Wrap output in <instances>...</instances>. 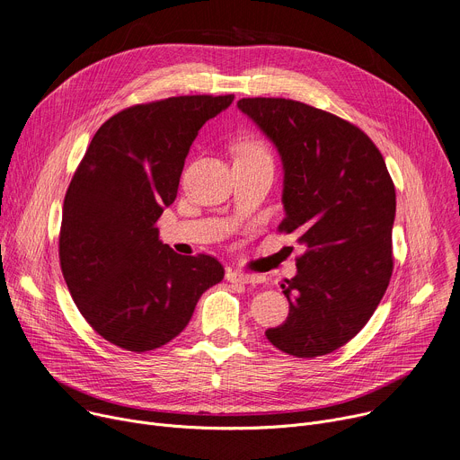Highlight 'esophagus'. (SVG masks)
Segmentation results:
<instances>
[{"label":"esophagus","instance_id":"obj_1","mask_svg":"<svg viewBox=\"0 0 460 460\" xmlns=\"http://www.w3.org/2000/svg\"><path fill=\"white\" fill-rule=\"evenodd\" d=\"M226 278L229 283H243V285H259L262 281L261 275H253V273H243L238 270H227Z\"/></svg>","mask_w":460,"mask_h":460}]
</instances>
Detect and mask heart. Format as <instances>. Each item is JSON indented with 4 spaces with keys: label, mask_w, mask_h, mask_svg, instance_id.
<instances>
[{
    "label": "heart",
    "mask_w": 460,
    "mask_h": 460,
    "mask_svg": "<svg viewBox=\"0 0 460 460\" xmlns=\"http://www.w3.org/2000/svg\"><path fill=\"white\" fill-rule=\"evenodd\" d=\"M238 157H268L266 149L259 142H246L240 147Z\"/></svg>",
    "instance_id": "obj_1"
}]
</instances>
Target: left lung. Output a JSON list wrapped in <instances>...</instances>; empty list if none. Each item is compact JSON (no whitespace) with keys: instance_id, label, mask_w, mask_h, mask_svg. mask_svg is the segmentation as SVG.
<instances>
[{"instance_id":"1","label":"left lung","mask_w":460,"mask_h":460,"mask_svg":"<svg viewBox=\"0 0 460 460\" xmlns=\"http://www.w3.org/2000/svg\"><path fill=\"white\" fill-rule=\"evenodd\" d=\"M236 105L279 153V231L297 233L305 248L281 285L288 318L266 336L294 357L327 355L366 325L388 287L394 182L376 144L339 116L283 98Z\"/></svg>"}]
</instances>
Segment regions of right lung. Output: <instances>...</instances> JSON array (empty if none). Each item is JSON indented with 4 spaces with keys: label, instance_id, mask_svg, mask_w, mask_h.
Wrapping results in <instances>:
<instances>
[{
    "label": "right lung",
    "instance_id": "add662e5",
    "mask_svg": "<svg viewBox=\"0 0 460 460\" xmlns=\"http://www.w3.org/2000/svg\"><path fill=\"white\" fill-rule=\"evenodd\" d=\"M234 96H179L109 118L70 182L58 257L83 318L111 344L157 349L187 327L201 294L224 279L208 255L182 257L157 220L177 196L205 121Z\"/></svg>",
    "mask_w": 460,
    "mask_h": 460
}]
</instances>
